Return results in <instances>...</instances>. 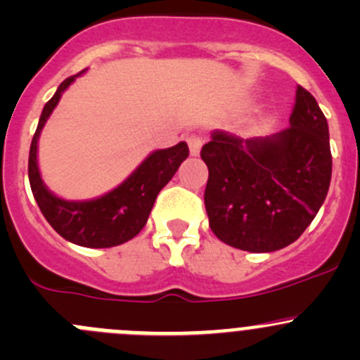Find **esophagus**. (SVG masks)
Returning <instances> with one entry per match:
<instances>
[{"label":"esophagus","mask_w":360,"mask_h":360,"mask_svg":"<svg viewBox=\"0 0 360 360\" xmlns=\"http://www.w3.org/2000/svg\"><path fill=\"white\" fill-rule=\"evenodd\" d=\"M186 143H188V146H190V153L193 155V157H197V155L200 153V148H202V144H203V136H202L200 132L188 134Z\"/></svg>","instance_id":"1"}]
</instances>
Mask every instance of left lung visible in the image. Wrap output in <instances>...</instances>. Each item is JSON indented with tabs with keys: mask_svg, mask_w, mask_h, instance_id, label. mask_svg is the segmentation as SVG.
<instances>
[{
	"mask_svg": "<svg viewBox=\"0 0 360 360\" xmlns=\"http://www.w3.org/2000/svg\"><path fill=\"white\" fill-rule=\"evenodd\" d=\"M289 123L282 132L254 139L216 130L203 144L209 226L231 248L249 252L288 248L326 200L333 170L328 120L301 85Z\"/></svg>",
	"mask_w": 360,
	"mask_h": 360,
	"instance_id": "obj_1",
	"label": "left lung"
}]
</instances>
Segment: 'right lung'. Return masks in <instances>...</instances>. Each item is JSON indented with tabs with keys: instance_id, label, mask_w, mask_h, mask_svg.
I'll return each instance as SVG.
<instances>
[{
	"instance_id": "right-lung-1",
	"label": "right lung",
	"mask_w": 360,
	"mask_h": 360,
	"mask_svg": "<svg viewBox=\"0 0 360 360\" xmlns=\"http://www.w3.org/2000/svg\"><path fill=\"white\" fill-rule=\"evenodd\" d=\"M79 75L82 72L64 79L43 108L29 150V184L39 210L60 237L82 248H115L129 242L143 230L160 190L172 179L190 150L186 143H179L167 150L153 151L120 186L94 200L71 202L56 197L46 190L39 176L36 160L38 139L63 92Z\"/></svg>"
}]
</instances>
